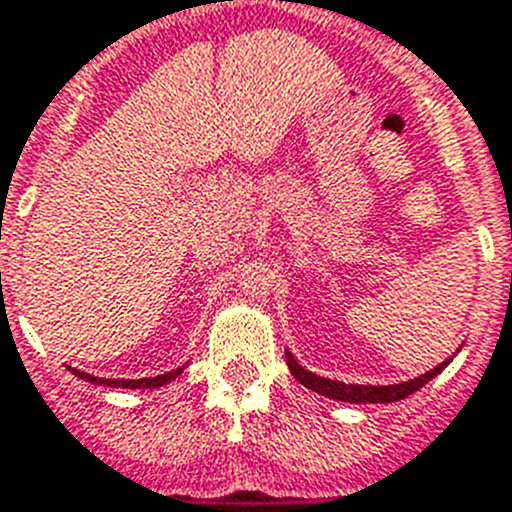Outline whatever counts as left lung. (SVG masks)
Segmentation results:
<instances>
[{"instance_id": "left-lung-1", "label": "left lung", "mask_w": 512, "mask_h": 512, "mask_svg": "<svg viewBox=\"0 0 512 512\" xmlns=\"http://www.w3.org/2000/svg\"><path fill=\"white\" fill-rule=\"evenodd\" d=\"M461 351V349H458ZM455 356V354H453ZM453 356L445 359L442 364H437L435 369H429L424 375L414 377L409 382H395V385H356V382H341V380H330V377H320L315 372L304 369L302 364L296 362L294 354L286 349V364H289L291 375L302 382L304 388L315 390V393L325 395L330 401H343V403H395L409 398L411 393H416L419 388H424L429 380H435L442 369L453 362Z\"/></svg>"}]
</instances>
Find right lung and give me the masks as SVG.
I'll use <instances>...</instances> for the list:
<instances>
[{
	"label": "right lung",
	"instance_id": "1",
	"mask_svg": "<svg viewBox=\"0 0 512 512\" xmlns=\"http://www.w3.org/2000/svg\"><path fill=\"white\" fill-rule=\"evenodd\" d=\"M184 367L182 364L179 369H171L166 375H158V377H143V380H106V377H96V375H88V372H80V369H72V375L80 377V380L90 382V385H103V388H124V390H153V388H163V385H169L171 380L182 375Z\"/></svg>",
	"mask_w": 512,
	"mask_h": 512
}]
</instances>
